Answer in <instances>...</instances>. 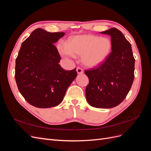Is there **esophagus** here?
Instances as JSON below:
<instances>
[{
  "label": "esophagus",
  "instance_id": "34e87169",
  "mask_svg": "<svg viewBox=\"0 0 151 151\" xmlns=\"http://www.w3.org/2000/svg\"><path fill=\"white\" fill-rule=\"evenodd\" d=\"M76 71H77V74H83V72H84V71H83V68L79 67H77Z\"/></svg>",
  "mask_w": 151,
  "mask_h": 151
}]
</instances>
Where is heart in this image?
<instances>
[{
    "mask_svg": "<svg viewBox=\"0 0 151 151\" xmlns=\"http://www.w3.org/2000/svg\"><path fill=\"white\" fill-rule=\"evenodd\" d=\"M111 40L106 37L92 35L76 36L67 44H59L58 50L65 58L81 55L83 63L88 67L98 66L105 60L111 50Z\"/></svg>",
    "mask_w": 151,
    "mask_h": 151,
    "instance_id": "obj_1",
    "label": "heart"
}]
</instances>
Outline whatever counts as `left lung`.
Here are the masks:
<instances>
[{"mask_svg":"<svg viewBox=\"0 0 151 151\" xmlns=\"http://www.w3.org/2000/svg\"><path fill=\"white\" fill-rule=\"evenodd\" d=\"M101 33L111 36L112 51L98 67L85 70L89 81L86 97L91 106L111 108L120 104L130 90L135 58L130 43L120 30L112 28Z\"/></svg>","mask_w":151,"mask_h":151,"instance_id":"left-lung-1","label":"left lung"}]
</instances>
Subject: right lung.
Segmentation results:
<instances>
[{
  "label": "right lung",
  "instance_id": "obj_1",
  "mask_svg": "<svg viewBox=\"0 0 151 151\" xmlns=\"http://www.w3.org/2000/svg\"><path fill=\"white\" fill-rule=\"evenodd\" d=\"M65 34L37 28L21 45L16 60L15 79L20 93L33 106H57L77 77L76 68L66 70L58 63L61 58L53 43Z\"/></svg>",
  "mask_w": 151,
  "mask_h": 151
}]
</instances>
